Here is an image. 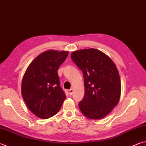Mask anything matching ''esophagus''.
I'll return each instance as SVG.
<instances>
[{
  "label": "esophagus",
  "instance_id": "esophagus-1",
  "mask_svg": "<svg viewBox=\"0 0 146 146\" xmlns=\"http://www.w3.org/2000/svg\"><path fill=\"white\" fill-rule=\"evenodd\" d=\"M68 92H69L70 95H71L73 94V90L72 88H71L70 90H69V91H68Z\"/></svg>",
  "mask_w": 146,
  "mask_h": 146
}]
</instances>
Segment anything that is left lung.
Returning <instances> with one entry per match:
<instances>
[{"instance_id":"8db88e82","label":"left lung","mask_w":146,"mask_h":146,"mask_svg":"<svg viewBox=\"0 0 146 146\" xmlns=\"http://www.w3.org/2000/svg\"><path fill=\"white\" fill-rule=\"evenodd\" d=\"M71 57L84 78L85 95L78 104L80 110L91 119L105 117L120 100L121 83L115 64L107 55L94 48L74 51Z\"/></svg>"}]
</instances>
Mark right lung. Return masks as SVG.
Returning a JSON list of instances; mask_svg holds the SVG:
<instances>
[{
    "instance_id": "obj_1",
    "label": "right lung",
    "mask_w": 146,
    "mask_h": 146,
    "mask_svg": "<svg viewBox=\"0 0 146 146\" xmlns=\"http://www.w3.org/2000/svg\"><path fill=\"white\" fill-rule=\"evenodd\" d=\"M68 55V52L64 51L43 52L31 63L24 73L22 96L29 109L39 118L46 119L56 114L66 98L58 70Z\"/></svg>"
}]
</instances>
